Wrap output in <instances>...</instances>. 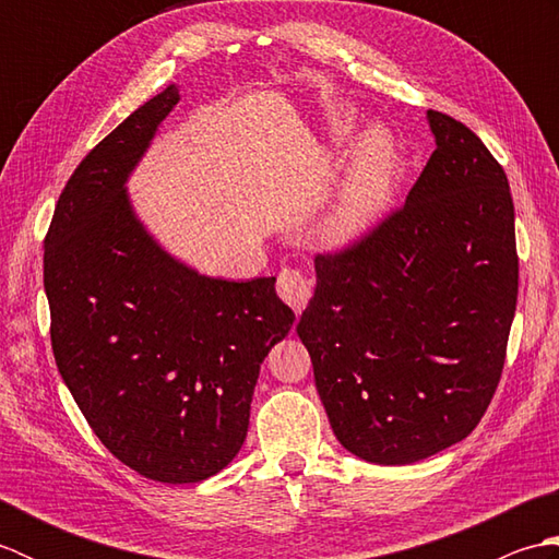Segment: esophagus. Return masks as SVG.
I'll return each instance as SVG.
<instances>
[{"label":"esophagus","mask_w":559,"mask_h":559,"mask_svg":"<svg viewBox=\"0 0 559 559\" xmlns=\"http://www.w3.org/2000/svg\"><path fill=\"white\" fill-rule=\"evenodd\" d=\"M276 290L283 300H286L295 312H302L307 300H310L312 288H310V281H307L305 273L300 269H281L278 273V283H276Z\"/></svg>","instance_id":"obj_1"}]
</instances>
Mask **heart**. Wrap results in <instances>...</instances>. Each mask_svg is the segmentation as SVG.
Here are the masks:
<instances>
[{"mask_svg": "<svg viewBox=\"0 0 559 559\" xmlns=\"http://www.w3.org/2000/svg\"><path fill=\"white\" fill-rule=\"evenodd\" d=\"M331 132L343 139L350 132V117L334 115ZM389 168H391V146L384 136L372 134L365 139L358 158L346 187L329 209L324 218V235L329 242L348 245L358 240L372 225L382 218L389 204Z\"/></svg>", "mask_w": 559, "mask_h": 559, "instance_id": "heart-1", "label": "heart"}]
</instances>
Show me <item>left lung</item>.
Returning <instances> with one entry per match:
<instances>
[{"mask_svg": "<svg viewBox=\"0 0 559 559\" xmlns=\"http://www.w3.org/2000/svg\"><path fill=\"white\" fill-rule=\"evenodd\" d=\"M406 204L317 254L298 336L338 442L403 466L468 437L500 384L516 312L514 201L502 165L444 112Z\"/></svg>", "mask_w": 559, "mask_h": 559, "instance_id": "1", "label": "left lung"}]
</instances>
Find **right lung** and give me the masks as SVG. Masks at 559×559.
<instances>
[{
    "label": "right lung",
    "instance_id": "add662e5",
    "mask_svg": "<svg viewBox=\"0 0 559 559\" xmlns=\"http://www.w3.org/2000/svg\"><path fill=\"white\" fill-rule=\"evenodd\" d=\"M177 100L168 86L79 163L43 259L55 362L83 418L124 466L173 485L235 459L259 367L295 322L276 278L201 276L129 204L127 177Z\"/></svg>",
    "mask_w": 559,
    "mask_h": 559
}]
</instances>
